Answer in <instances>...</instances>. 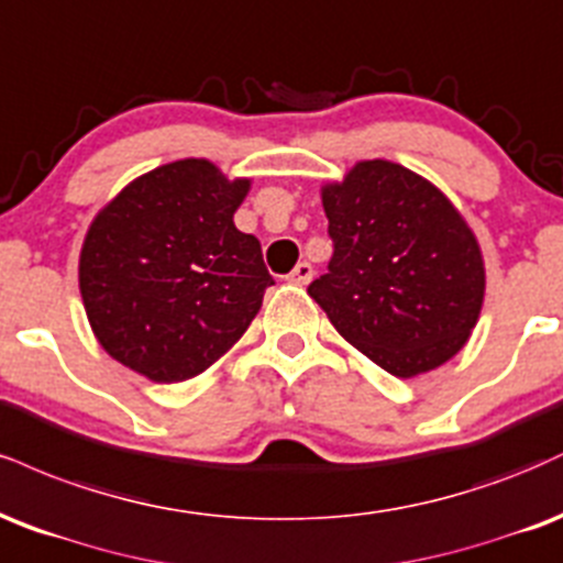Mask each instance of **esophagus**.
Masks as SVG:
<instances>
[{
	"mask_svg": "<svg viewBox=\"0 0 563 563\" xmlns=\"http://www.w3.org/2000/svg\"><path fill=\"white\" fill-rule=\"evenodd\" d=\"M287 279L292 284H308L310 279H313V266H310V263H306V261L297 263V266L292 268V274H289Z\"/></svg>",
	"mask_w": 563,
	"mask_h": 563,
	"instance_id": "1",
	"label": "esophagus"
}]
</instances>
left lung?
Masks as SVG:
<instances>
[{
	"instance_id": "left-lung-1",
	"label": "left lung",
	"mask_w": 563,
	"mask_h": 563,
	"mask_svg": "<svg viewBox=\"0 0 563 563\" xmlns=\"http://www.w3.org/2000/svg\"><path fill=\"white\" fill-rule=\"evenodd\" d=\"M332 261L308 295L353 347L400 379L438 368L485 297L479 244L432 184L398 163H358L323 189Z\"/></svg>"
}]
</instances>
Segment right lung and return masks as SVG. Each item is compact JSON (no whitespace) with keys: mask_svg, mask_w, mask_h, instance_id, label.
Segmentation results:
<instances>
[{"mask_svg":"<svg viewBox=\"0 0 563 563\" xmlns=\"http://www.w3.org/2000/svg\"><path fill=\"white\" fill-rule=\"evenodd\" d=\"M247 189L191 157L136 178L95 218L78 284L112 358L170 385L244 334L274 284L261 242L234 227Z\"/></svg>","mask_w":563,"mask_h":563,"instance_id":"1","label":"right lung"}]
</instances>
